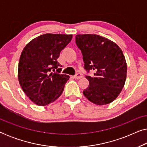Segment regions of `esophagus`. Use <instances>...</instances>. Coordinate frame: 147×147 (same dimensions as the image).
Listing matches in <instances>:
<instances>
[{
  "mask_svg": "<svg viewBox=\"0 0 147 147\" xmlns=\"http://www.w3.org/2000/svg\"><path fill=\"white\" fill-rule=\"evenodd\" d=\"M74 78H75V79H77V80L81 79V78H82V75L80 73H78V74H76V75L74 76Z\"/></svg>",
  "mask_w": 147,
  "mask_h": 147,
  "instance_id": "34e87169",
  "label": "esophagus"
}]
</instances>
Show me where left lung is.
Returning a JSON list of instances; mask_svg holds the SVG:
<instances>
[{
    "label": "left lung",
    "instance_id": "obj_1",
    "mask_svg": "<svg viewBox=\"0 0 147 147\" xmlns=\"http://www.w3.org/2000/svg\"><path fill=\"white\" fill-rule=\"evenodd\" d=\"M76 43L81 50L84 69L95 71L94 78L86 76L89 86L83 94L97 105H105L118 97L126 78L127 65L121 49L111 40L98 35L76 36Z\"/></svg>",
    "mask_w": 147,
    "mask_h": 147
}]
</instances>
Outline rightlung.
<instances>
[{"label":"right lung","mask_w":147,"mask_h":147,"mask_svg":"<svg viewBox=\"0 0 147 147\" xmlns=\"http://www.w3.org/2000/svg\"><path fill=\"white\" fill-rule=\"evenodd\" d=\"M71 39L72 35L44 34L30 41L22 51L19 82L26 95L37 105H47L61 95L69 76L60 74L61 65L57 59Z\"/></svg>","instance_id":"1"}]
</instances>
